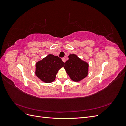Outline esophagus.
Here are the masks:
<instances>
[{"instance_id":"obj_1","label":"esophagus","mask_w":126,"mask_h":126,"mask_svg":"<svg viewBox=\"0 0 126 126\" xmlns=\"http://www.w3.org/2000/svg\"><path fill=\"white\" fill-rule=\"evenodd\" d=\"M62 60L63 61V62L65 63L66 62V58H64V57H63V58H62Z\"/></svg>"}]
</instances>
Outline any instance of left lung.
Wrapping results in <instances>:
<instances>
[{
  "instance_id": "left-lung-1",
  "label": "left lung",
  "mask_w": 126,
  "mask_h": 126,
  "mask_svg": "<svg viewBox=\"0 0 126 126\" xmlns=\"http://www.w3.org/2000/svg\"><path fill=\"white\" fill-rule=\"evenodd\" d=\"M64 66L67 74L74 81H79L85 78L88 73V63L75 54L69 55Z\"/></svg>"
}]
</instances>
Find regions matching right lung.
Wrapping results in <instances>:
<instances>
[{"label":"right lung","mask_w":126,"mask_h":126,"mask_svg":"<svg viewBox=\"0 0 126 126\" xmlns=\"http://www.w3.org/2000/svg\"><path fill=\"white\" fill-rule=\"evenodd\" d=\"M64 64V63L58 56L49 54L36 63V75L45 82H51L55 80L57 72Z\"/></svg>","instance_id":"1"}]
</instances>
